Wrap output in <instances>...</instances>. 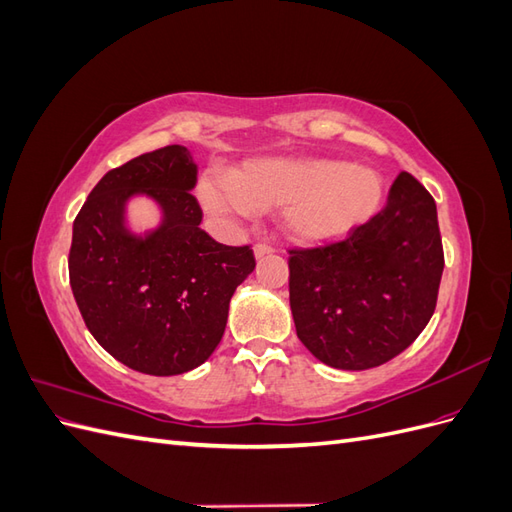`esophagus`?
Wrapping results in <instances>:
<instances>
[{
    "label": "esophagus",
    "instance_id": "34e87169",
    "mask_svg": "<svg viewBox=\"0 0 512 512\" xmlns=\"http://www.w3.org/2000/svg\"><path fill=\"white\" fill-rule=\"evenodd\" d=\"M273 252H275V247H273V245H269V243H256V245H254V254H256V258H265V256L273 254Z\"/></svg>",
    "mask_w": 512,
    "mask_h": 512
}]
</instances>
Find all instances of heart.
Returning a JSON list of instances; mask_svg holds the SVG:
<instances>
[{"label": "heart", "instance_id": "b5f03b06", "mask_svg": "<svg viewBox=\"0 0 512 512\" xmlns=\"http://www.w3.org/2000/svg\"><path fill=\"white\" fill-rule=\"evenodd\" d=\"M382 179L367 166L329 158H267L207 173L198 200L215 222L280 207L282 228L299 241H331L365 224L382 203Z\"/></svg>", "mask_w": 512, "mask_h": 512}]
</instances>
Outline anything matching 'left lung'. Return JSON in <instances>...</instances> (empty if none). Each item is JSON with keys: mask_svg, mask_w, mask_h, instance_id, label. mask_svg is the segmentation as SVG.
I'll list each match as a JSON object with an SVG mask.
<instances>
[{"mask_svg": "<svg viewBox=\"0 0 512 512\" xmlns=\"http://www.w3.org/2000/svg\"><path fill=\"white\" fill-rule=\"evenodd\" d=\"M290 309L303 346L337 369L395 359L438 303L444 250L436 200L410 173L342 241L288 250Z\"/></svg>", "mask_w": 512, "mask_h": 512, "instance_id": "8db88e82", "label": "left lung"}]
</instances>
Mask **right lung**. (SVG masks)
<instances>
[{"label":"right lung","mask_w":512,"mask_h":512,"mask_svg":"<svg viewBox=\"0 0 512 512\" xmlns=\"http://www.w3.org/2000/svg\"><path fill=\"white\" fill-rule=\"evenodd\" d=\"M194 183L185 147L143 153L108 170L72 226L68 271L79 312L96 342L141 374L203 365L224 335L230 297L256 267L250 245L218 243L200 228ZM138 191L165 211L145 240L122 226L125 200Z\"/></svg>","instance_id":"right-lung-1"}]
</instances>
